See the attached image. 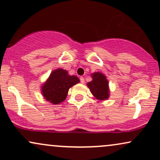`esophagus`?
Instances as JSON below:
<instances>
[{
	"label": "esophagus",
	"instance_id": "34e87169",
	"mask_svg": "<svg viewBox=\"0 0 160 160\" xmlns=\"http://www.w3.org/2000/svg\"><path fill=\"white\" fill-rule=\"evenodd\" d=\"M80 82H81V83H84V82H85V80H84V78H82V77H80Z\"/></svg>",
	"mask_w": 160,
	"mask_h": 160
}]
</instances>
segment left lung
Instances as JSON below:
<instances>
[{
	"mask_svg": "<svg viewBox=\"0 0 160 160\" xmlns=\"http://www.w3.org/2000/svg\"><path fill=\"white\" fill-rule=\"evenodd\" d=\"M92 80L86 85L91 93L96 99L106 101L109 98V82L107 77L101 72H94L91 74Z\"/></svg>",
	"mask_w": 160,
	"mask_h": 160,
	"instance_id": "left-lung-1",
	"label": "left lung"
}]
</instances>
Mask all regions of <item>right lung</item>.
I'll return each instance as SVG.
<instances>
[{"mask_svg": "<svg viewBox=\"0 0 160 160\" xmlns=\"http://www.w3.org/2000/svg\"><path fill=\"white\" fill-rule=\"evenodd\" d=\"M78 82L80 80L75 75H69L62 68L55 69L42 85V94L48 102L53 105L59 104L66 98L69 88Z\"/></svg>", "mask_w": 160, "mask_h": 160, "instance_id": "obj_1", "label": "right lung"}]
</instances>
